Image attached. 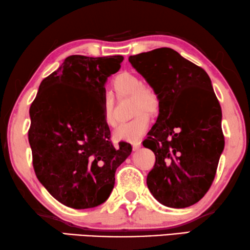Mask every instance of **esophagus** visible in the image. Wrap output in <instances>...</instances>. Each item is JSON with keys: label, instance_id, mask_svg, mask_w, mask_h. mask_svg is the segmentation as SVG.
Returning <instances> with one entry per match:
<instances>
[{"label": "esophagus", "instance_id": "34e87169", "mask_svg": "<svg viewBox=\"0 0 250 250\" xmlns=\"http://www.w3.org/2000/svg\"><path fill=\"white\" fill-rule=\"evenodd\" d=\"M142 147V143L141 141H135L133 142V149L134 150H138Z\"/></svg>", "mask_w": 250, "mask_h": 250}]
</instances>
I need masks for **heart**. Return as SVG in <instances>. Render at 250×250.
I'll list each match as a JSON object with an SVG mask.
<instances>
[{"label": "heart", "instance_id": "heart-1", "mask_svg": "<svg viewBox=\"0 0 250 250\" xmlns=\"http://www.w3.org/2000/svg\"><path fill=\"white\" fill-rule=\"evenodd\" d=\"M113 88L118 97L130 96L132 97V105L136 117L132 121L124 124H121L116 128L114 136L116 140L134 142L140 140L144 136L147 128H148L150 118L148 114L143 112L153 113L158 107V97L152 88L146 86L142 83V80L137 75L129 72H122L115 76L112 82ZM114 103L109 96L104 97L102 103V112H103V120L106 125H115L114 118Z\"/></svg>", "mask_w": 250, "mask_h": 250}]
</instances>
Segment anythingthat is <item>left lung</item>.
<instances>
[{"mask_svg":"<svg viewBox=\"0 0 250 250\" xmlns=\"http://www.w3.org/2000/svg\"><path fill=\"white\" fill-rule=\"evenodd\" d=\"M128 61L158 97L157 121L143 142L156 158L147 187L164 206L189 207L209 189L225 146L222 108L211 81L169 47Z\"/></svg>","mask_w":250,"mask_h":250,"instance_id":"obj_1","label":"left lung"}]
</instances>
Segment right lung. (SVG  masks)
<instances>
[{"label": "right lung", "instance_id": "right-lung-1", "mask_svg": "<svg viewBox=\"0 0 250 250\" xmlns=\"http://www.w3.org/2000/svg\"><path fill=\"white\" fill-rule=\"evenodd\" d=\"M122 55H71L44 79L30 107L28 142L40 183L63 205L85 209L112 193L117 167L132 153L114 146L102 103L105 83L121 68Z\"/></svg>", "mask_w": 250, "mask_h": 250}]
</instances>
